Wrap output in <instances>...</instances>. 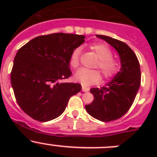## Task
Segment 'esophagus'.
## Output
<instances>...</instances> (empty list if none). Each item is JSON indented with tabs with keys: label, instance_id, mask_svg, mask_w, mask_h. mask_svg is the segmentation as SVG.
Wrapping results in <instances>:
<instances>
[{
	"label": "esophagus",
	"instance_id": "1",
	"mask_svg": "<svg viewBox=\"0 0 157 157\" xmlns=\"http://www.w3.org/2000/svg\"><path fill=\"white\" fill-rule=\"evenodd\" d=\"M82 90H83V92H88L89 90H90V88L86 87V86H82Z\"/></svg>",
	"mask_w": 157,
	"mask_h": 157
}]
</instances>
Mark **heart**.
<instances>
[{"label":"heart","instance_id":"b5f03b06","mask_svg":"<svg viewBox=\"0 0 157 157\" xmlns=\"http://www.w3.org/2000/svg\"><path fill=\"white\" fill-rule=\"evenodd\" d=\"M90 48L96 53L99 58L95 67H99L105 79H110L115 77L121 69V62L118 58L112 55V51L107 45L101 42L92 44ZM80 49L77 48L71 53L69 58V64L73 69H76L80 65ZM101 74L98 70H87L82 68L74 74V80L83 85H90L99 82Z\"/></svg>","mask_w":157,"mask_h":157}]
</instances>
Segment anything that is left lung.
<instances>
[{"label":"left lung","mask_w":157,"mask_h":157,"mask_svg":"<svg viewBox=\"0 0 157 157\" xmlns=\"http://www.w3.org/2000/svg\"><path fill=\"white\" fill-rule=\"evenodd\" d=\"M117 50L121 68L105 86L91 88L93 102L85 108L91 116L99 121H115L125 115L132 105L140 86L139 61L133 50L124 42L109 36L96 35Z\"/></svg>","instance_id":"obj_1"}]
</instances>
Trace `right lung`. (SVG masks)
Returning a JSON list of instances; mask_svg holds the SVG:
<instances>
[{"label": "right lung", "instance_id": "obj_1", "mask_svg": "<svg viewBox=\"0 0 157 157\" xmlns=\"http://www.w3.org/2000/svg\"><path fill=\"white\" fill-rule=\"evenodd\" d=\"M82 35L58 33L38 36L17 52L10 73L20 109L33 119L48 121L64 112L80 83H59L71 76L69 58L84 42Z\"/></svg>", "mask_w": 157, "mask_h": 157}]
</instances>
